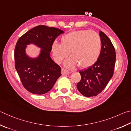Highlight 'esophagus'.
Instances as JSON below:
<instances>
[{"mask_svg": "<svg viewBox=\"0 0 131 131\" xmlns=\"http://www.w3.org/2000/svg\"><path fill=\"white\" fill-rule=\"evenodd\" d=\"M61 73H62V75H65L68 74H70V72H69V71L67 70L66 69H62Z\"/></svg>", "mask_w": 131, "mask_h": 131, "instance_id": "obj_1", "label": "esophagus"}]
</instances>
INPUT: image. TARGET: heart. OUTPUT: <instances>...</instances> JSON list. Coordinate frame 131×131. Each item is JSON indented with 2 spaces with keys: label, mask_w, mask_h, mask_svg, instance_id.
Listing matches in <instances>:
<instances>
[{
  "label": "heart",
  "mask_w": 131,
  "mask_h": 131,
  "mask_svg": "<svg viewBox=\"0 0 131 131\" xmlns=\"http://www.w3.org/2000/svg\"><path fill=\"white\" fill-rule=\"evenodd\" d=\"M61 41V43H53L52 54L56 62L61 63L69 53L71 57L65 62L68 68H73L77 64L80 68H89L96 62L100 54L101 38L96 32L73 31L63 35Z\"/></svg>",
  "instance_id": "b5f03b06"
}]
</instances>
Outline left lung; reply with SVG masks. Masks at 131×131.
<instances>
[{
	"instance_id": "left-lung-1",
	"label": "left lung",
	"mask_w": 131,
	"mask_h": 131,
	"mask_svg": "<svg viewBox=\"0 0 131 131\" xmlns=\"http://www.w3.org/2000/svg\"><path fill=\"white\" fill-rule=\"evenodd\" d=\"M101 41L100 54L97 61L90 67L80 71L81 80L77 88L83 96H96L103 91L113 74L116 52L110 39L103 31H99Z\"/></svg>"
}]
</instances>
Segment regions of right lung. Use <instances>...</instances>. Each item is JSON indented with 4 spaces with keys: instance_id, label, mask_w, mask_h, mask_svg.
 Instances as JSON below:
<instances>
[{
    "instance_id": "add662e5",
    "label": "right lung",
    "mask_w": 131,
    "mask_h": 131,
    "mask_svg": "<svg viewBox=\"0 0 131 131\" xmlns=\"http://www.w3.org/2000/svg\"><path fill=\"white\" fill-rule=\"evenodd\" d=\"M64 31L55 27L39 25L19 38L14 52L15 66L25 88L35 94L50 91L61 75L60 66L50 57L51 45ZM33 44L41 49L36 58L26 52L27 46Z\"/></svg>"
}]
</instances>
